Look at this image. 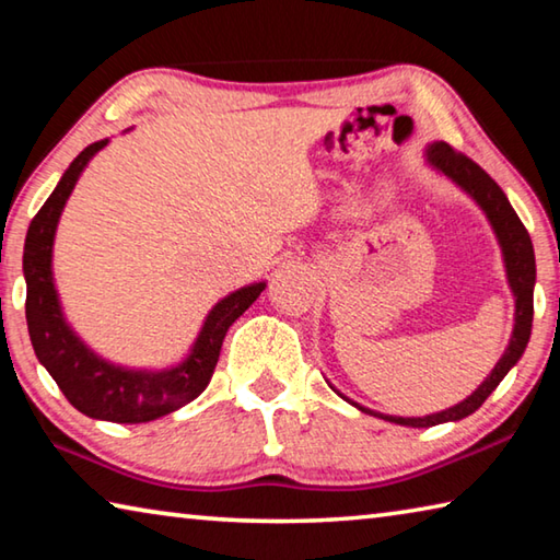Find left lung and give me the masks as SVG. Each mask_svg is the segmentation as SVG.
Wrapping results in <instances>:
<instances>
[{
    "label": "left lung",
    "instance_id": "8db88e82",
    "mask_svg": "<svg viewBox=\"0 0 560 560\" xmlns=\"http://www.w3.org/2000/svg\"><path fill=\"white\" fill-rule=\"evenodd\" d=\"M430 163L442 170L444 175L452 177L462 189L477 200L481 210L487 212L491 226H494L497 240L501 244V252H504V264H506V279L509 287L514 291L516 299V324H514V336L509 340V348L504 350L494 371L481 383L477 390H474L467 400L459 405L450 407V410L428 415V417H393V415H381L383 420L405 424V428H434V424L442 422H457L462 417L477 412L481 405H485L487 397L497 390V385L504 381V375L516 365V360L526 350V343L530 338V320H534V283H536V259H534V244H530V236L526 232L524 222L518 220L514 207L509 205L504 189H501L494 179H491L485 170H481L471 158L464 153H457L447 143H434L428 150ZM355 405V402H353ZM358 410H365V407L355 405ZM373 415V412H371Z\"/></svg>",
    "mask_w": 560,
    "mask_h": 560
}]
</instances>
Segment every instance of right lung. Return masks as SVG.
I'll return each instance as SVG.
<instances>
[{"instance_id": "right-lung-1", "label": "right lung", "mask_w": 560, "mask_h": 560, "mask_svg": "<svg viewBox=\"0 0 560 560\" xmlns=\"http://www.w3.org/2000/svg\"><path fill=\"white\" fill-rule=\"evenodd\" d=\"M106 143L108 140H98L81 150L30 224L24 242L26 326L36 358L75 410L96 420L136 424L175 412L210 385L226 328L259 299L267 283H252L217 303L195 340L192 353L170 371H126L91 353L63 320L51 279V246L75 179Z\"/></svg>"}]
</instances>
